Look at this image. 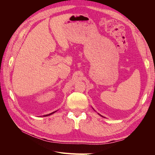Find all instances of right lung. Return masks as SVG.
Instances as JSON below:
<instances>
[{
	"mask_svg": "<svg viewBox=\"0 0 155 155\" xmlns=\"http://www.w3.org/2000/svg\"><path fill=\"white\" fill-rule=\"evenodd\" d=\"M55 112H52V113H51V114H48V115H50V114H53V113H54ZM48 115H45L44 116H48Z\"/></svg>",
	"mask_w": 155,
	"mask_h": 155,
	"instance_id": "obj_1",
	"label": "right lung"
}]
</instances>
